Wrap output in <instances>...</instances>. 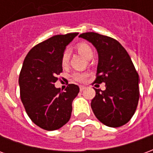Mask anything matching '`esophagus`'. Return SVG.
Masks as SVG:
<instances>
[{"label":"esophagus","mask_w":153,"mask_h":153,"mask_svg":"<svg viewBox=\"0 0 153 153\" xmlns=\"http://www.w3.org/2000/svg\"><path fill=\"white\" fill-rule=\"evenodd\" d=\"M85 88H86V87L83 86V85H80V86H79V89H80V91H81V92H82V91H83V90L85 89Z\"/></svg>","instance_id":"1"}]
</instances>
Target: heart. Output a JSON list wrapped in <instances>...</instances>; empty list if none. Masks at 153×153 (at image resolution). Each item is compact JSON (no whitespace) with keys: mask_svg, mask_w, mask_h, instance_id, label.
<instances>
[{"mask_svg":"<svg viewBox=\"0 0 153 153\" xmlns=\"http://www.w3.org/2000/svg\"><path fill=\"white\" fill-rule=\"evenodd\" d=\"M76 49L82 56H83L87 59H91L93 56V48L91 47L90 45H88L86 42L78 43L76 45ZM69 58H70L69 50H65L62 56H61V60H60L61 65L63 66H65L68 64ZM88 76V74L86 73H74L73 75V78L76 81H79V82H84V81H86Z\"/></svg>","mask_w":153,"mask_h":153,"instance_id":"heart-1","label":"heart"}]
</instances>
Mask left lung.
I'll return each instance as SVG.
<instances>
[{"label":"left lung","mask_w":153,"mask_h":153,"mask_svg":"<svg viewBox=\"0 0 153 153\" xmlns=\"http://www.w3.org/2000/svg\"><path fill=\"white\" fill-rule=\"evenodd\" d=\"M96 47L98 53L94 83H106V89H96L91 107L96 117L109 127H120L134 114L139 99V76L118 41L97 33L79 35Z\"/></svg>","instance_id":"8db88e82"}]
</instances>
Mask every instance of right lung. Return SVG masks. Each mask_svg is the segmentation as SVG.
<instances>
[{"instance_id": "1", "label": "right lung", "mask_w": 153, "mask_h": 153, "mask_svg": "<svg viewBox=\"0 0 153 153\" xmlns=\"http://www.w3.org/2000/svg\"><path fill=\"white\" fill-rule=\"evenodd\" d=\"M78 33L56 35L42 42L28 51L19 78L20 98L31 120L38 127L51 131L70 120L72 102L79 92L69 84L65 92L55 87L62 72L61 56Z\"/></svg>"}]
</instances>
